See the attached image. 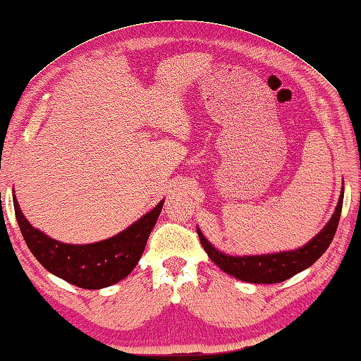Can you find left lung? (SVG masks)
I'll use <instances>...</instances> for the list:
<instances>
[{
  "mask_svg": "<svg viewBox=\"0 0 361 361\" xmlns=\"http://www.w3.org/2000/svg\"><path fill=\"white\" fill-rule=\"evenodd\" d=\"M342 190H344V188H342ZM342 201H344V192L341 194L339 202H337V207L328 225H326L310 243L305 244L304 247L289 250V252L233 257L216 250L199 230L197 234L199 239H201L204 250L210 257V260L214 262L215 265H219L223 271L231 274V276L255 284L281 283L284 279H289L290 276H294V274L304 271L308 267H312L313 263L326 252V249L329 247L331 241H333L337 225H339Z\"/></svg>",
  "mask_w": 361,
  "mask_h": 361,
  "instance_id": "obj_1",
  "label": "left lung"
}]
</instances>
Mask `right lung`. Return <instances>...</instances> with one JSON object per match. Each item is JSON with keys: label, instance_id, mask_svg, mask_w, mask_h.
Listing matches in <instances>:
<instances>
[{"label": "right lung", "instance_id": "obj_1", "mask_svg": "<svg viewBox=\"0 0 361 361\" xmlns=\"http://www.w3.org/2000/svg\"><path fill=\"white\" fill-rule=\"evenodd\" d=\"M13 201L20 233L35 259L49 273L83 289L107 288L128 276L141 259L164 204L160 201L149 214L141 216L117 236L82 245L54 241L35 230L22 214L16 196Z\"/></svg>", "mask_w": 361, "mask_h": 361}]
</instances>
